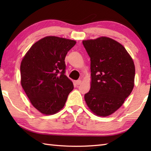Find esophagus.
<instances>
[{
    "instance_id": "esophagus-1",
    "label": "esophagus",
    "mask_w": 151,
    "mask_h": 151,
    "mask_svg": "<svg viewBox=\"0 0 151 151\" xmlns=\"http://www.w3.org/2000/svg\"><path fill=\"white\" fill-rule=\"evenodd\" d=\"M81 82H82V81L81 79H79V80H77V81H76V84L77 85H80L81 84Z\"/></svg>"
}]
</instances>
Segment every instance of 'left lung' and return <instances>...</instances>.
<instances>
[{"label":"left lung","instance_id":"1","mask_svg":"<svg viewBox=\"0 0 151 151\" xmlns=\"http://www.w3.org/2000/svg\"><path fill=\"white\" fill-rule=\"evenodd\" d=\"M91 60V88L84 95L92 112L101 117L114 113L132 92L135 66L121 44L101 37L82 41Z\"/></svg>","mask_w":151,"mask_h":151}]
</instances>
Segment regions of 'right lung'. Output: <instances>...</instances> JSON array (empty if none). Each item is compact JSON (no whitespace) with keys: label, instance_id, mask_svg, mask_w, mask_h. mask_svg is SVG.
<instances>
[{"label":"right lung","instance_id":"1","mask_svg":"<svg viewBox=\"0 0 151 151\" xmlns=\"http://www.w3.org/2000/svg\"><path fill=\"white\" fill-rule=\"evenodd\" d=\"M76 41L47 36L35 43L21 63V86L41 113H57L65 104L73 84L65 75V58Z\"/></svg>","mask_w":151,"mask_h":151}]
</instances>
